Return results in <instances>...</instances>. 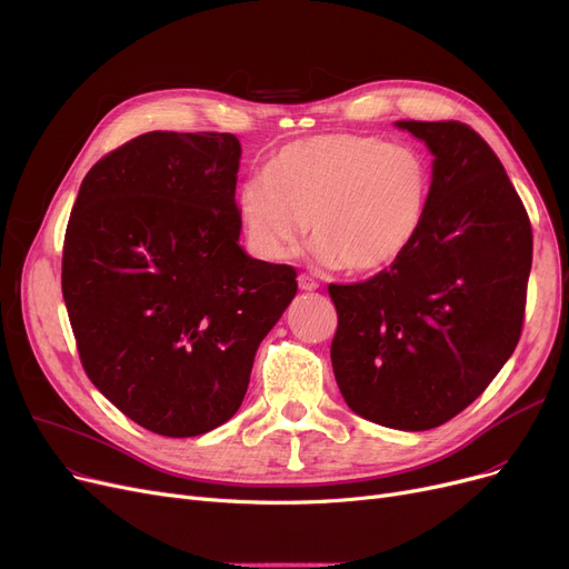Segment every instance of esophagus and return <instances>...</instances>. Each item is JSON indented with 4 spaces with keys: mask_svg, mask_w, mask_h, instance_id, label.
I'll return each instance as SVG.
<instances>
[{
    "mask_svg": "<svg viewBox=\"0 0 569 569\" xmlns=\"http://www.w3.org/2000/svg\"><path fill=\"white\" fill-rule=\"evenodd\" d=\"M298 287L303 289V291H315L317 287H319V282L312 278V276H298Z\"/></svg>",
    "mask_w": 569,
    "mask_h": 569,
    "instance_id": "34e87169",
    "label": "esophagus"
}]
</instances>
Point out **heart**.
Wrapping results in <instances>:
<instances>
[{
  "mask_svg": "<svg viewBox=\"0 0 569 569\" xmlns=\"http://www.w3.org/2000/svg\"><path fill=\"white\" fill-rule=\"evenodd\" d=\"M429 158L411 144L328 132L282 147L250 177L237 211L250 248L289 257L310 224L315 254L347 271H377L420 237L431 202Z\"/></svg>",
  "mask_w": 569,
  "mask_h": 569,
  "instance_id": "1",
  "label": "heart"
}]
</instances>
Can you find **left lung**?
I'll return each mask as SVG.
<instances>
[{"label": "left lung", "instance_id": "left-lung-1", "mask_svg": "<svg viewBox=\"0 0 569 569\" xmlns=\"http://www.w3.org/2000/svg\"><path fill=\"white\" fill-rule=\"evenodd\" d=\"M433 153L427 220L413 246L353 284L330 360L351 411L383 427L433 429L485 392L523 326L532 231L491 147L461 121H397Z\"/></svg>", "mask_w": 569, "mask_h": 569}]
</instances>
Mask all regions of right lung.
<instances>
[{
    "mask_svg": "<svg viewBox=\"0 0 569 569\" xmlns=\"http://www.w3.org/2000/svg\"><path fill=\"white\" fill-rule=\"evenodd\" d=\"M231 132L153 130L87 172L63 237L61 293L91 383L160 437L239 411L296 269L239 246Z\"/></svg>",
    "mask_w": 569,
    "mask_h": 569,
    "instance_id": "obj_1",
    "label": "right lung"
}]
</instances>
